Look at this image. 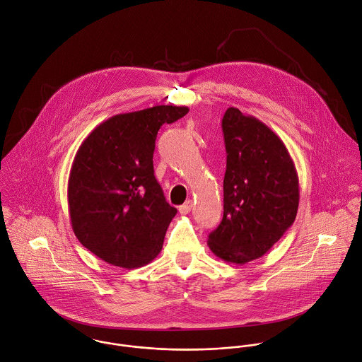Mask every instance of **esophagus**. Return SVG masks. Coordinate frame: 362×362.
Segmentation results:
<instances>
[{
  "label": "esophagus",
  "instance_id": "1",
  "mask_svg": "<svg viewBox=\"0 0 362 362\" xmlns=\"http://www.w3.org/2000/svg\"><path fill=\"white\" fill-rule=\"evenodd\" d=\"M192 201H187L184 205H181V206L178 207V210H180V213L181 214H188L189 211H191V209H192Z\"/></svg>",
  "mask_w": 362,
  "mask_h": 362
}]
</instances>
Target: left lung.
Here are the masks:
<instances>
[{"instance_id":"left-lung-1","label":"left lung","mask_w":362,"mask_h":362,"mask_svg":"<svg viewBox=\"0 0 362 362\" xmlns=\"http://www.w3.org/2000/svg\"><path fill=\"white\" fill-rule=\"evenodd\" d=\"M221 127L224 211L207 245L217 258L244 264L263 257L294 223L298 174L283 141L258 118L230 107Z\"/></svg>"}]
</instances>
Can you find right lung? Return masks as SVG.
Returning a JSON list of instances; mask_svg holds the SVG:
<instances>
[{
    "label": "right lung",
    "mask_w": 362,
    "mask_h": 362,
    "mask_svg": "<svg viewBox=\"0 0 362 362\" xmlns=\"http://www.w3.org/2000/svg\"><path fill=\"white\" fill-rule=\"evenodd\" d=\"M189 111L155 105L117 114L79 146L68 180V210L79 243L104 262L124 269L148 264L163 248L177 213L156 181L157 132Z\"/></svg>",
    "instance_id": "obj_1"
}]
</instances>
